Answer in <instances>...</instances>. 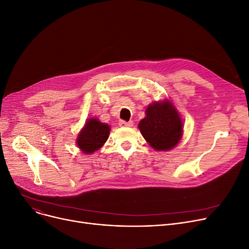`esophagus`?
<instances>
[{
    "instance_id": "1",
    "label": "esophagus",
    "mask_w": 249,
    "mask_h": 249,
    "mask_svg": "<svg viewBox=\"0 0 249 249\" xmlns=\"http://www.w3.org/2000/svg\"><path fill=\"white\" fill-rule=\"evenodd\" d=\"M120 126H123V127H124V126H127V127H131V126H133L134 125V123L133 122H125V121H121L120 122Z\"/></svg>"
}]
</instances>
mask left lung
<instances>
[{
  "mask_svg": "<svg viewBox=\"0 0 249 249\" xmlns=\"http://www.w3.org/2000/svg\"><path fill=\"white\" fill-rule=\"evenodd\" d=\"M183 124L172 102L165 99L154 102L146 109V116L139 124L140 132L156 151L173 149L181 139Z\"/></svg>",
  "mask_w": 249,
  "mask_h": 249,
  "instance_id": "8db88e82",
  "label": "left lung"
}]
</instances>
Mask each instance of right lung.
<instances>
[{
    "label": "right lung",
    "instance_id": "1",
    "mask_svg": "<svg viewBox=\"0 0 249 249\" xmlns=\"http://www.w3.org/2000/svg\"><path fill=\"white\" fill-rule=\"evenodd\" d=\"M110 126L100 123L98 118H89L77 138V146L85 154L100 149L109 137Z\"/></svg>",
    "mask_w": 249,
    "mask_h": 249
}]
</instances>
